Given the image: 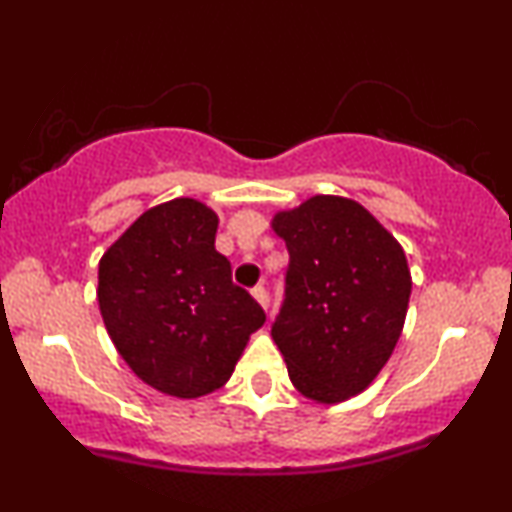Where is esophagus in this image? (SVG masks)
Returning <instances> with one entry per match:
<instances>
[{
	"instance_id": "1",
	"label": "esophagus",
	"mask_w": 512,
	"mask_h": 512,
	"mask_svg": "<svg viewBox=\"0 0 512 512\" xmlns=\"http://www.w3.org/2000/svg\"><path fill=\"white\" fill-rule=\"evenodd\" d=\"M252 298H255V301L260 303L264 310H267L269 298H267V291H264V286H255V289H252Z\"/></svg>"
}]
</instances>
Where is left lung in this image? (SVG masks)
Listing matches in <instances>:
<instances>
[{
  "instance_id": "left-lung-1",
  "label": "left lung",
  "mask_w": 512,
  "mask_h": 512,
  "mask_svg": "<svg viewBox=\"0 0 512 512\" xmlns=\"http://www.w3.org/2000/svg\"><path fill=\"white\" fill-rule=\"evenodd\" d=\"M289 250L272 337L293 387L317 404L361 395L404 330L411 272L399 240L363 204L315 195L272 216Z\"/></svg>"
}]
</instances>
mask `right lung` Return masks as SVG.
<instances>
[{"instance_id": "1", "label": "right lung", "mask_w": 512, "mask_h": 512, "mask_svg": "<svg viewBox=\"0 0 512 512\" xmlns=\"http://www.w3.org/2000/svg\"><path fill=\"white\" fill-rule=\"evenodd\" d=\"M219 216L178 197L146 209L103 252L98 308L117 354L163 395L197 399L228 383L264 310L216 252Z\"/></svg>"}]
</instances>
